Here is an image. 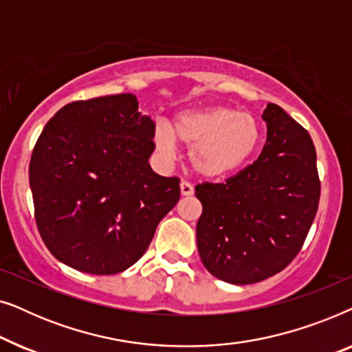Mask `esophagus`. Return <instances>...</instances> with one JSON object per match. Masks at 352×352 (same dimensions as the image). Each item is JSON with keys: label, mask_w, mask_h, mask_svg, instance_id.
<instances>
[{"label": "esophagus", "mask_w": 352, "mask_h": 352, "mask_svg": "<svg viewBox=\"0 0 352 352\" xmlns=\"http://www.w3.org/2000/svg\"><path fill=\"white\" fill-rule=\"evenodd\" d=\"M181 194L182 195H192L194 194V186L187 181H181Z\"/></svg>", "instance_id": "1"}]
</instances>
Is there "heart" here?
<instances>
[{
    "mask_svg": "<svg viewBox=\"0 0 352 352\" xmlns=\"http://www.w3.org/2000/svg\"><path fill=\"white\" fill-rule=\"evenodd\" d=\"M176 141L189 147V160L199 175L223 177L253 157L261 141V126L253 113L242 110H184L173 120L171 129L165 124L153 129L155 148L165 160L175 157Z\"/></svg>",
    "mask_w": 352,
    "mask_h": 352,
    "instance_id": "b5f03b06",
    "label": "heart"
}]
</instances>
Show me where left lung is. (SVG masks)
Returning <instances> with one entry per match:
<instances>
[{
  "mask_svg": "<svg viewBox=\"0 0 352 352\" xmlns=\"http://www.w3.org/2000/svg\"><path fill=\"white\" fill-rule=\"evenodd\" d=\"M267 141L258 160L223 184L195 187L204 211L197 248L206 271L234 285L285 269L316 218L320 182L309 133L276 104L263 113Z\"/></svg>",
  "mask_w": 352,
  "mask_h": 352,
  "instance_id": "8db88e82",
  "label": "left lung"
}]
</instances>
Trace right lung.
Wrapping results in <instances>:
<instances>
[{
    "label": "right lung",
    "mask_w": 352,
    "mask_h": 352,
    "mask_svg": "<svg viewBox=\"0 0 352 352\" xmlns=\"http://www.w3.org/2000/svg\"><path fill=\"white\" fill-rule=\"evenodd\" d=\"M155 123L131 93L67 104L43 129L30 189L43 242L56 259L96 276L146 253L179 200V179L148 165Z\"/></svg>",
    "instance_id": "right-lung-1"
}]
</instances>
